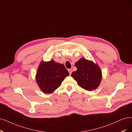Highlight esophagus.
Here are the masks:
<instances>
[{"instance_id":"esophagus-1","label":"esophagus","mask_w":132,"mask_h":132,"mask_svg":"<svg viewBox=\"0 0 132 132\" xmlns=\"http://www.w3.org/2000/svg\"><path fill=\"white\" fill-rule=\"evenodd\" d=\"M68 71H69V73H70V75H71V73H72V70L71 69H70L68 70Z\"/></svg>"}]
</instances>
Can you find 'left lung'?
<instances>
[{
  "instance_id": "8db88e82",
  "label": "left lung",
  "mask_w": 132,
  "mask_h": 132,
  "mask_svg": "<svg viewBox=\"0 0 132 132\" xmlns=\"http://www.w3.org/2000/svg\"><path fill=\"white\" fill-rule=\"evenodd\" d=\"M76 71L72 73V77L78 85L87 91L97 89L101 81L102 71L98 66L91 61L81 58L76 62Z\"/></svg>"
}]
</instances>
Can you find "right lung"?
<instances>
[{
    "label": "right lung",
    "instance_id": "obj_1",
    "mask_svg": "<svg viewBox=\"0 0 132 132\" xmlns=\"http://www.w3.org/2000/svg\"><path fill=\"white\" fill-rule=\"evenodd\" d=\"M69 75V73L64 65L51 60L40 63L36 80L44 93L51 94L61 85V82Z\"/></svg>",
    "mask_w": 132,
    "mask_h": 132
}]
</instances>
